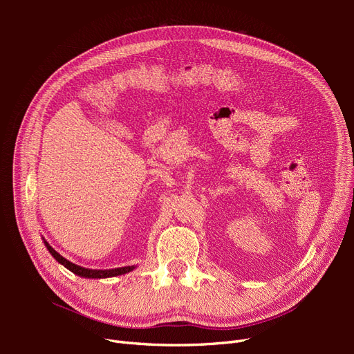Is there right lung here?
I'll use <instances>...</instances> for the list:
<instances>
[{"instance_id":"right-lung-1","label":"right lung","mask_w":354,"mask_h":354,"mask_svg":"<svg viewBox=\"0 0 354 354\" xmlns=\"http://www.w3.org/2000/svg\"><path fill=\"white\" fill-rule=\"evenodd\" d=\"M48 252L55 257V259L62 264L65 266L66 269H69L72 273L78 274L81 277H88V279H103V277H113V276H120V274H125L128 272H131L136 269V266H125V267H118V269H109V270H94V269H85V267L77 266L71 263L69 260H66L65 257H62L55 248H51V245L44 241Z\"/></svg>"}]
</instances>
